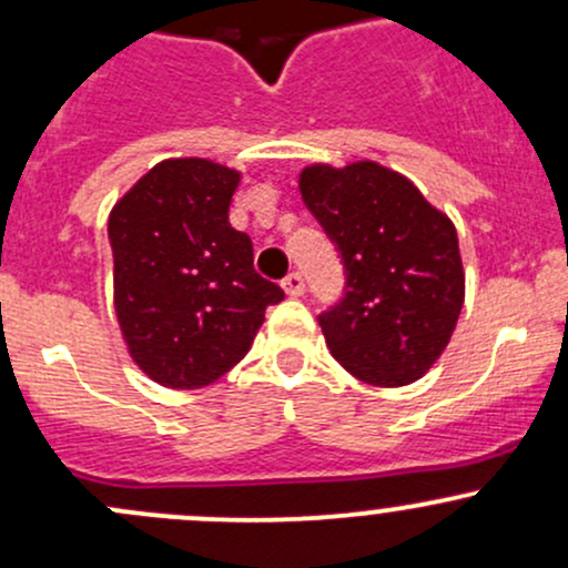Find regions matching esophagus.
Returning <instances> with one entry per match:
<instances>
[{"label":"esophagus","instance_id":"1","mask_svg":"<svg viewBox=\"0 0 568 568\" xmlns=\"http://www.w3.org/2000/svg\"><path fill=\"white\" fill-rule=\"evenodd\" d=\"M283 288H285V294H288V296H302V294H304V277H302V272L285 274Z\"/></svg>","mask_w":568,"mask_h":568}]
</instances>
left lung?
Masks as SVG:
<instances>
[{
	"mask_svg": "<svg viewBox=\"0 0 568 568\" xmlns=\"http://www.w3.org/2000/svg\"><path fill=\"white\" fill-rule=\"evenodd\" d=\"M298 189L345 272L339 302L317 315L328 351L353 377L379 388L426 375L464 307L450 217L375 161L307 166Z\"/></svg>",
	"mask_w": 568,
	"mask_h": 568,
	"instance_id": "obj_1",
	"label": "left lung"
}]
</instances>
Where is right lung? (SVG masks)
Instances as JSON below:
<instances>
[{"label": "right lung", "mask_w": 568, "mask_h": 568, "mask_svg": "<svg viewBox=\"0 0 568 568\" xmlns=\"http://www.w3.org/2000/svg\"><path fill=\"white\" fill-rule=\"evenodd\" d=\"M240 172L161 161L110 213L115 313L140 369L166 388H202L251 351L277 283L229 223Z\"/></svg>", "instance_id": "obj_1"}]
</instances>
